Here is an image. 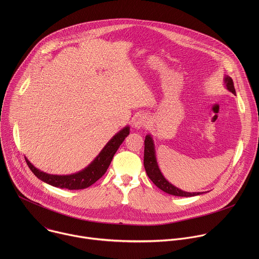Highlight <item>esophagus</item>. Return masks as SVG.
Returning a JSON list of instances; mask_svg holds the SVG:
<instances>
[{"mask_svg": "<svg viewBox=\"0 0 259 259\" xmlns=\"http://www.w3.org/2000/svg\"><path fill=\"white\" fill-rule=\"evenodd\" d=\"M147 121H149V119H147V116L144 115V114H138L135 116L134 118V121H133V126L136 128V129H140L142 127H144L146 124H147Z\"/></svg>", "mask_w": 259, "mask_h": 259, "instance_id": "1", "label": "esophagus"}]
</instances>
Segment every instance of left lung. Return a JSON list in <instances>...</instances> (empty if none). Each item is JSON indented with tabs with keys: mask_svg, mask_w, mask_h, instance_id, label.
Returning a JSON list of instances; mask_svg holds the SVG:
<instances>
[{
	"mask_svg": "<svg viewBox=\"0 0 259 259\" xmlns=\"http://www.w3.org/2000/svg\"><path fill=\"white\" fill-rule=\"evenodd\" d=\"M225 85L227 89L232 92L233 94H236V90L234 87V82L230 76H225L224 79ZM143 165L146 171L147 176L150 177V179L156 184V186L162 190L163 192L177 196V197H194L198 195H202L204 193H189V192H184L176 187H174L171 182H169L164 175L162 174L157 158H156V150H155V143L154 139L151 134H147L144 139V160H143Z\"/></svg>",
	"mask_w": 259,
	"mask_h": 259,
	"instance_id": "1",
	"label": "left lung"
}]
</instances>
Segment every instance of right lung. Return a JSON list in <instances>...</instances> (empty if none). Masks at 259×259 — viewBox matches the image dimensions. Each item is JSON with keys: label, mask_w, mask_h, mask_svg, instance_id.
Returning a JSON list of instances; mask_svg holds the SVG:
<instances>
[{"label": "right lung", "mask_w": 259, "mask_h": 259, "mask_svg": "<svg viewBox=\"0 0 259 259\" xmlns=\"http://www.w3.org/2000/svg\"><path fill=\"white\" fill-rule=\"evenodd\" d=\"M130 133V127L126 126L115 134L105 145L98 156L83 170L69 175H54L35 168L26 158L25 161L32 173L42 181L59 189L83 190L95 183L106 172L116 152Z\"/></svg>", "instance_id": "1"}]
</instances>
